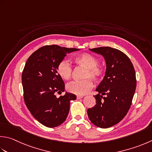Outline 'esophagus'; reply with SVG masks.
<instances>
[{
  "mask_svg": "<svg viewBox=\"0 0 152 152\" xmlns=\"http://www.w3.org/2000/svg\"><path fill=\"white\" fill-rule=\"evenodd\" d=\"M84 97V96H77V99H82V98Z\"/></svg>",
  "mask_w": 152,
  "mask_h": 152,
  "instance_id": "1",
  "label": "esophagus"
}]
</instances>
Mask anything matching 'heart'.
<instances>
[{"mask_svg":"<svg viewBox=\"0 0 152 152\" xmlns=\"http://www.w3.org/2000/svg\"><path fill=\"white\" fill-rule=\"evenodd\" d=\"M74 61L79 66L86 68L81 81L72 82L66 86V90L70 93L83 96L88 93L93 88L91 80L87 78L90 77L96 81L99 80L104 74V68L98 65V59L96 56L89 53H82L74 58ZM58 76L65 80H69L72 76V67L67 61L63 60L59 62L56 68Z\"/></svg>","mask_w":152,"mask_h":152,"instance_id":"heart-1","label":"heart"}]
</instances>
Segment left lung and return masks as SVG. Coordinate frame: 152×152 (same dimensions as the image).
I'll return each instance as SVG.
<instances>
[{
    "label": "left lung",
    "instance_id": "1",
    "mask_svg": "<svg viewBox=\"0 0 152 152\" xmlns=\"http://www.w3.org/2000/svg\"><path fill=\"white\" fill-rule=\"evenodd\" d=\"M90 50L103 56L106 70L96 90V104L87 113L94 125L107 129L119 123L129 111L136 87V73L130 58L121 50L109 47Z\"/></svg>",
    "mask_w": 152,
    "mask_h": 152
}]
</instances>
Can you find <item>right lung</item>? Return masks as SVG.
I'll return each instance as SVG.
<instances>
[{
	"label": "right lung",
	"mask_w": 152,
	"mask_h": 152,
	"mask_svg": "<svg viewBox=\"0 0 152 152\" xmlns=\"http://www.w3.org/2000/svg\"><path fill=\"white\" fill-rule=\"evenodd\" d=\"M79 50L46 45L35 50L27 60L22 76L24 102L35 119L47 127H56L64 123L70 102L76 99L75 95L68 92L56 97V92L64 91V83L56 68L67 53Z\"/></svg>",
	"instance_id": "add662e5"
}]
</instances>
